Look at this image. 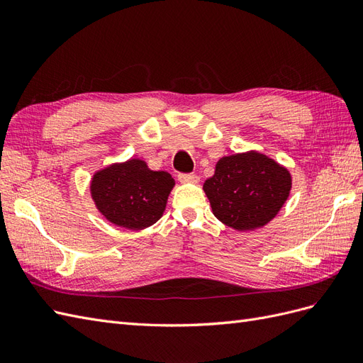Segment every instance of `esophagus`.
Segmentation results:
<instances>
[{"mask_svg":"<svg viewBox=\"0 0 363 363\" xmlns=\"http://www.w3.org/2000/svg\"><path fill=\"white\" fill-rule=\"evenodd\" d=\"M179 180L182 183H199L200 177L196 174H179Z\"/></svg>","mask_w":363,"mask_h":363,"instance_id":"34e87169","label":"esophagus"}]
</instances>
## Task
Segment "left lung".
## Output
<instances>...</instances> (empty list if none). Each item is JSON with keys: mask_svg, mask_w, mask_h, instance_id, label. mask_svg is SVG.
<instances>
[{"mask_svg": "<svg viewBox=\"0 0 363 363\" xmlns=\"http://www.w3.org/2000/svg\"><path fill=\"white\" fill-rule=\"evenodd\" d=\"M291 174L256 151L219 159L203 189L213 215L239 232L268 224L288 200Z\"/></svg>", "mask_w": 363, "mask_h": 363, "instance_id": "left-lung-1", "label": "left lung"}]
</instances>
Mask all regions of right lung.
Returning <instances> with one entry per match:
<instances>
[{
	"mask_svg": "<svg viewBox=\"0 0 363 363\" xmlns=\"http://www.w3.org/2000/svg\"><path fill=\"white\" fill-rule=\"evenodd\" d=\"M174 184L171 174L151 171L144 160L130 159L95 172L91 194L107 221L142 230L162 218Z\"/></svg>",
	"mask_w": 363,
	"mask_h": 363,
	"instance_id": "1",
	"label": "right lung"
}]
</instances>
